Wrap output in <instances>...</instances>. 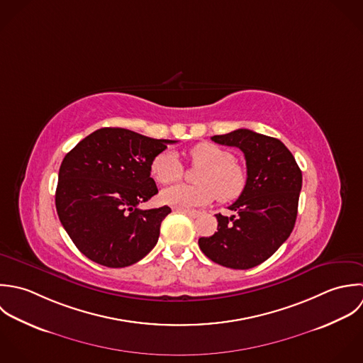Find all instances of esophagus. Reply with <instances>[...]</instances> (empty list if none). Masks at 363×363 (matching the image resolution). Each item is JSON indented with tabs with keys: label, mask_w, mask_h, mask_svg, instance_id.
Listing matches in <instances>:
<instances>
[{
	"label": "esophagus",
	"mask_w": 363,
	"mask_h": 363,
	"mask_svg": "<svg viewBox=\"0 0 363 363\" xmlns=\"http://www.w3.org/2000/svg\"><path fill=\"white\" fill-rule=\"evenodd\" d=\"M176 211H180V213H183V214H186V216H189V217H191V218H197V217L200 216V211H196V210H183V208H177Z\"/></svg>",
	"instance_id": "esophagus-1"
}]
</instances>
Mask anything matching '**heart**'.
I'll use <instances>...</instances> for the list:
<instances>
[{
	"label": "heart",
	"instance_id": "1",
	"mask_svg": "<svg viewBox=\"0 0 363 363\" xmlns=\"http://www.w3.org/2000/svg\"><path fill=\"white\" fill-rule=\"evenodd\" d=\"M189 157L191 164L200 169L194 174L197 184H176L163 190L160 199L164 204L186 210L206 206L216 197L231 201L241 196L246 172L230 149L201 142L189 150ZM150 173L157 183L170 184L182 177L183 167L174 152L163 150L152 160Z\"/></svg>",
	"mask_w": 363,
	"mask_h": 363
}]
</instances>
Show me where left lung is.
Masks as SVG:
<instances>
[{
	"instance_id": "obj_1",
	"label": "left lung",
	"mask_w": 363,
	"mask_h": 363,
	"mask_svg": "<svg viewBox=\"0 0 363 363\" xmlns=\"http://www.w3.org/2000/svg\"><path fill=\"white\" fill-rule=\"evenodd\" d=\"M216 143L240 147L246 160V186L228 208L217 214L218 231L199 240L213 262L231 269H250L269 259L296 224L303 176L291 152L276 138L250 129L214 135Z\"/></svg>"
}]
</instances>
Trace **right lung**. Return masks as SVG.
Returning <instances> with one entry per match:
<instances>
[{
	"mask_svg": "<svg viewBox=\"0 0 363 363\" xmlns=\"http://www.w3.org/2000/svg\"><path fill=\"white\" fill-rule=\"evenodd\" d=\"M174 142L123 128H101L65 156L56 210L83 255L107 267H125L155 247L160 224L172 210L138 206L157 194L150 164Z\"/></svg>",
	"mask_w": 363,
	"mask_h": 363,
	"instance_id": "right-lung-1",
	"label": "right lung"
}]
</instances>
